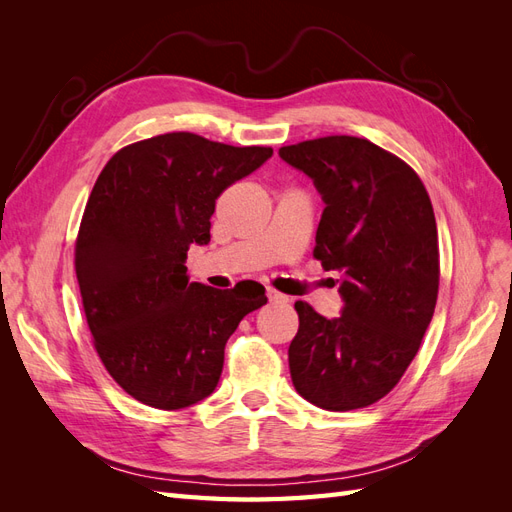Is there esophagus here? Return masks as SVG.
Instances as JSON below:
<instances>
[{
  "instance_id": "obj_1",
  "label": "esophagus",
  "mask_w": 512,
  "mask_h": 512,
  "mask_svg": "<svg viewBox=\"0 0 512 512\" xmlns=\"http://www.w3.org/2000/svg\"><path fill=\"white\" fill-rule=\"evenodd\" d=\"M267 297H269L271 303H290V299L286 297V294L277 292V290H273V288H267Z\"/></svg>"
}]
</instances>
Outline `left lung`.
Returning <instances> with one entry per match:
<instances>
[{
    "label": "left lung",
    "mask_w": 512,
    "mask_h": 512,
    "mask_svg": "<svg viewBox=\"0 0 512 512\" xmlns=\"http://www.w3.org/2000/svg\"><path fill=\"white\" fill-rule=\"evenodd\" d=\"M314 181L324 211L314 258L339 271L342 314L294 303L288 348L297 393L322 410L371 406L404 376L438 299L436 215L423 181L393 153L356 136H324L280 149Z\"/></svg>",
    "instance_id": "1"
}]
</instances>
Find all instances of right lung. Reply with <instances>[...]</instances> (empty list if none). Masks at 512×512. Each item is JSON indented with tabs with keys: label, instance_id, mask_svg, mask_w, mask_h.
<instances>
[{
	"label": "right lung",
	"instance_id": "add662e5",
	"mask_svg": "<svg viewBox=\"0 0 512 512\" xmlns=\"http://www.w3.org/2000/svg\"><path fill=\"white\" fill-rule=\"evenodd\" d=\"M273 156L192 132L117 151L87 200L76 277L108 374L134 399L181 410L220 382L224 346L265 288L218 290L188 280L190 245L211 241L215 200Z\"/></svg>",
	"mask_w": 512,
	"mask_h": 512
}]
</instances>
